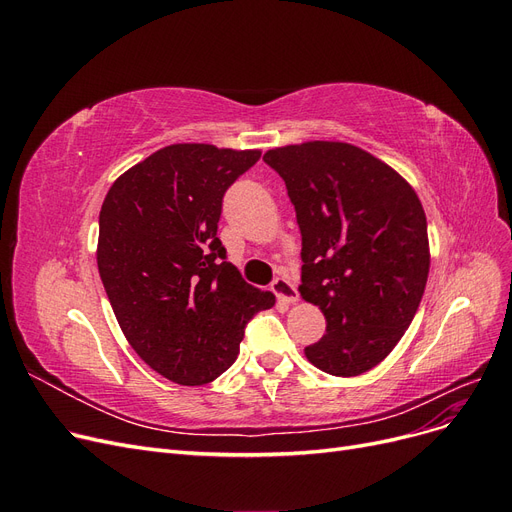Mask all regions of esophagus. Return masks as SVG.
Returning a JSON list of instances; mask_svg holds the SVG:
<instances>
[{"label":"esophagus","instance_id":"esophagus-1","mask_svg":"<svg viewBox=\"0 0 512 512\" xmlns=\"http://www.w3.org/2000/svg\"><path fill=\"white\" fill-rule=\"evenodd\" d=\"M271 290L275 292V297L284 301V303H294L299 299V292H297V286H294L290 280H286V277H275V280L271 282Z\"/></svg>","mask_w":512,"mask_h":512}]
</instances>
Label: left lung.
Instances as JSON below:
<instances>
[{
	"label": "left lung",
	"instance_id": "left-lung-1",
	"mask_svg": "<svg viewBox=\"0 0 512 512\" xmlns=\"http://www.w3.org/2000/svg\"><path fill=\"white\" fill-rule=\"evenodd\" d=\"M301 230V294L327 333L305 348L331 376L384 361L421 305L429 275L421 200L391 166L348 145L312 141L271 149Z\"/></svg>",
	"mask_w": 512,
	"mask_h": 512
}]
</instances>
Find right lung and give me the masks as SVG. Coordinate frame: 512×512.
<instances>
[{"label": "right lung", "mask_w": 512, "mask_h": 512, "mask_svg": "<svg viewBox=\"0 0 512 512\" xmlns=\"http://www.w3.org/2000/svg\"><path fill=\"white\" fill-rule=\"evenodd\" d=\"M260 151L168 145L132 166L100 211L98 271L119 327L160 376L200 386L235 363L245 327L275 305L218 237L226 190Z\"/></svg>", "instance_id": "right-lung-1"}]
</instances>
